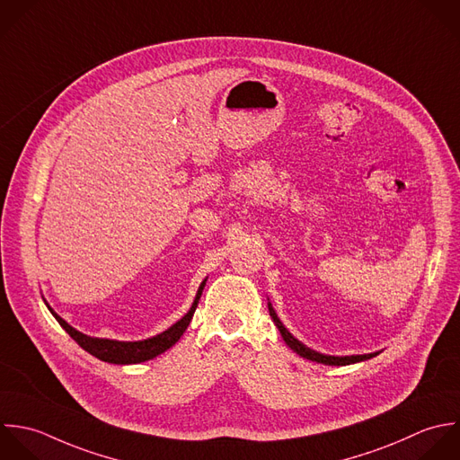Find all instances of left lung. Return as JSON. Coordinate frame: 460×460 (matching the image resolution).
<instances>
[{"instance_id": "8db88e82", "label": "left lung", "mask_w": 460, "mask_h": 460, "mask_svg": "<svg viewBox=\"0 0 460 460\" xmlns=\"http://www.w3.org/2000/svg\"><path fill=\"white\" fill-rule=\"evenodd\" d=\"M269 312H270V317L274 321V324L278 326L283 341L287 342V346L297 353L299 357L306 358V360H312V362H317V364H324V366H351V364H357V362H366L376 355H380V351H375V353H366V355H348V357H335V355H324V353H319L308 346H305L301 341H297L287 328L285 324L281 323V319L278 317L276 310L272 308V305L269 303Z\"/></svg>"}]
</instances>
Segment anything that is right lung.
<instances>
[{
	"label": "right lung",
	"instance_id": "1",
	"mask_svg": "<svg viewBox=\"0 0 460 460\" xmlns=\"http://www.w3.org/2000/svg\"><path fill=\"white\" fill-rule=\"evenodd\" d=\"M204 285H206V279L200 283L199 290H197V296L191 303V308L188 310V314H184V317H181L175 324H172L166 332L163 333H157L150 339H145V341H134V342H125V341H112V339H98V337H89V335H84L82 332L75 330L71 324H67L58 314L53 312V308L48 305V301L44 299L48 310L51 312V315L57 319V323L67 332V335L82 348L85 349L89 355L96 357L98 360L102 362H109V364H116V366H128V364H141V362H146V360H152L155 358L157 355L164 353L166 349H170L181 337L182 333L186 332L193 314H195V308L199 305V299L202 296V290H204Z\"/></svg>",
	"mask_w": 460,
	"mask_h": 460
}]
</instances>
